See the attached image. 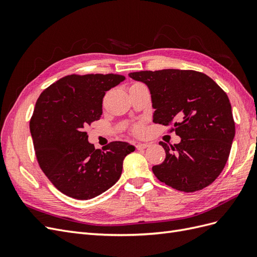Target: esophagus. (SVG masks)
Segmentation results:
<instances>
[{
  "instance_id": "1",
  "label": "esophagus",
  "mask_w": 257,
  "mask_h": 257,
  "mask_svg": "<svg viewBox=\"0 0 257 257\" xmlns=\"http://www.w3.org/2000/svg\"><path fill=\"white\" fill-rule=\"evenodd\" d=\"M148 147H149V144L139 143V144H137V145H136L137 150H144V149H146V148H148Z\"/></svg>"
}]
</instances>
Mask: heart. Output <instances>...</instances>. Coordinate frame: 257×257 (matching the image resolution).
<instances>
[{
    "mask_svg": "<svg viewBox=\"0 0 257 257\" xmlns=\"http://www.w3.org/2000/svg\"><path fill=\"white\" fill-rule=\"evenodd\" d=\"M141 131H142V128H141V127H139V126H138V127H136V132H137V133H139V132H141Z\"/></svg>",
    "mask_w": 257,
    "mask_h": 257,
    "instance_id": "heart-1",
    "label": "heart"
}]
</instances>
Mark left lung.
Here are the masks:
<instances>
[{
	"instance_id": "left-lung-1",
	"label": "left lung",
	"mask_w": 257,
	"mask_h": 257,
	"mask_svg": "<svg viewBox=\"0 0 257 257\" xmlns=\"http://www.w3.org/2000/svg\"><path fill=\"white\" fill-rule=\"evenodd\" d=\"M150 91L153 122L174 123L181 142H161L166 158L152 172L160 181L183 192H195L220 176L235 137L228 96L207 75L195 71L162 69L131 73Z\"/></svg>"
}]
</instances>
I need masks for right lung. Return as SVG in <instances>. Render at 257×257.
I'll use <instances>...</instances> for the list:
<instances>
[{
    "label": "right lung",
    "instance_id": "right-lung-1",
    "mask_svg": "<svg viewBox=\"0 0 257 257\" xmlns=\"http://www.w3.org/2000/svg\"><path fill=\"white\" fill-rule=\"evenodd\" d=\"M122 75H69L38 97L30 122L34 150L44 174L56 188L76 199H91L119 180L123 160L135 151L124 142L95 149L84 127L99 120L107 91Z\"/></svg>",
    "mask_w": 257,
    "mask_h": 257
}]
</instances>
